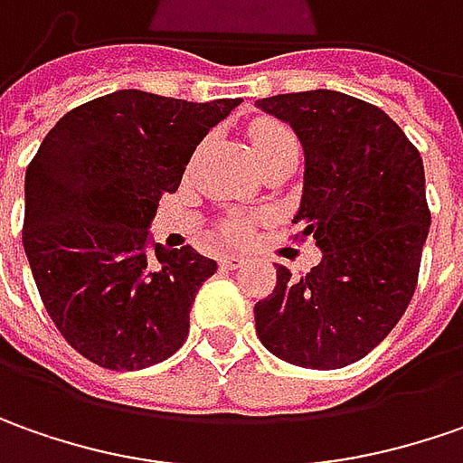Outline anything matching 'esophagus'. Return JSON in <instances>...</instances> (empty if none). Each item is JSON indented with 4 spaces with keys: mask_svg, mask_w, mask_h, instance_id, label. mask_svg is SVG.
<instances>
[{
    "mask_svg": "<svg viewBox=\"0 0 463 463\" xmlns=\"http://www.w3.org/2000/svg\"><path fill=\"white\" fill-rule=\"evenodd\" d=\"M243 263H246V259L238 256V253H225V256L220 259V266H222V269H231V271L232 269H241Z\"/></svg>",
    "mask_w": 463,
    "mask_h": 463,
    "instance_id": "1",
    "label": "esophagus"
}]
</instances>
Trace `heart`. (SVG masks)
Here are the masks:
<instances>
[{
    "label": "heart",
    "instance_id": "1",
    "mask_svg": "<svg viewBox=\"0 0 463 463\" xmlns=\"http://www.w3.org/2000/svg\"><path fill=\"white\" fill-rule=\"evenodd\" d=\"M250 146H253V158L259 161L263 156H271V153L289 151L297 148V137L292 136L289 128H284L281 122L274 120H259L250 128ZM246 222L241 220H232L225 225L228 238H243L246 235Z\"/></svg>",
    "mask_w": 463,
    "mask_h": 463
}]
</instances>
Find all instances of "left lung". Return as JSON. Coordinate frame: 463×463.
Masks as SVG:
<instances>
[{
	"mask_svg": "<svg viewBox=\"0 0 463 463\" xmlns=\"http://www.w3.org/2000/svg\"><path fill=\"white\" fill-rule=\"evenodd\" d=\"M256 107L287 122L305 151L299 241L323 250L307 277L277 266L256 302L259 341L302 369L364 359L407 310L430 228L418 148L374 104L330 89L277 94Z\"/></svg>",
	"mask_w": 463,
	"mask_h": 463,
	"instance_id": "obj_1",
	"label": "left lung"
}]
</instances>
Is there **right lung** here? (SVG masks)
I'll return each instance as SVG.
<instances>
[{"mask_svg": "<svg viewBox=\"0 0 463 463\" xmlns=\"http://www.w3.org/2000/svg\"><path fill=\"white\" fill-rule=\"evenodd\" d=\"M241 99L120 89L66 112L24 174L23 246L43 305L84 359L137 372L176 354L217 263L151 238L200 140Z\"/></svg>", "mask_w": 463, "mask_h": 463, "instance_id": "1", "label": "right lung"}]
</instances>
